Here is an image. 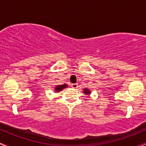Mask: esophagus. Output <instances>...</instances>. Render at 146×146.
I'll return each mask as SVG.
<instances>
[{
	"label": "esophagus",
	"mask_w": 146,
	"mask_h": 146,
	"mask_svg": "<svg viewBox=\"0 0 146 146\" xmlns=\"http://www.w3.org/2000/svg\"><path fill=\"white\" fill-rule=\"evenodd\" d=\"M78 84H77V83L72 84H71V87L73 88H78Z\"/></svg>",
	"instance_id": "obj_1"
}]
</instances>
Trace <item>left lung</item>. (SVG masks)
Here are the masks:
<instances>
[{
    "label": "left lung",
    "instance_id": "8db88e82",
    "mask_svg": "<svg viewBox=\"0 0 146 146\" xmlns=\"http://www.w3.org/2000/svg\"><path fill=\"white\" fill-rule=\"evenodd\" d=\"M84 93L86 95H89L90 93V91L88 89H87V88H84Z\"/></svg>",
    "mask_w": 146,
    "mask_h": 146
}]
</instances>
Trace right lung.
Wrapping results in <instances>:
<instances>
[{"label": "right lung", "instance_id": "right-lung-1", "mask_svg": "<svg viewBox=\"0 0 146 146\" xmlns=\"http://www.w3.org/2000/svg\"><path fill=\"white\" fill-rule=\"evenodd\" d=\"M67 87V85L66 84H62V85H58V86H56V88H55V90H56V92L61 91L62 90H63L64 88H66Z\"/></svg>", "mask_w": 146, "mask_h": 146}]
</instances>
